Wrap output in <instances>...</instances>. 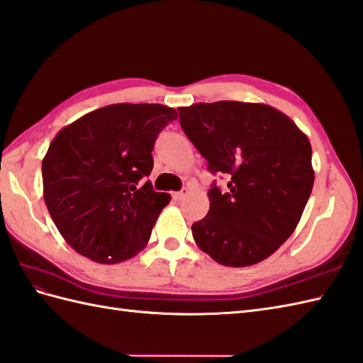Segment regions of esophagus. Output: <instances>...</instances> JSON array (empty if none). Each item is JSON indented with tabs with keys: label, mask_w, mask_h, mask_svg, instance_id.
<instances>
[{
	"label": "esophagus",
	"mask_w": 363,
	"mask_h": 363,
	"mask_svg": "<svg viewBox=\"0 0 363 363\" xmlns=\"http://www.w3.org/2000/svg\"><path fill=\"white\" fill-rule=\"evenodd\" d=\"M187 193H189L187 189H182L181 191H176L174 195H173V198H174V201H182L185 196H187Z\"/></svg>",
	"instance_id": "34e87169"
}]
</instances>
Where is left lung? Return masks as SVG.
<instances>
[{"instance_id":"left-lung-1","label":"left lung","mask_w":363,"mask_h":363,"mask_svg":"<svg viewBox=\"0 0 363 363\" xmlns=\"http://www.w3.org/2000/svg\"><path fill=\"white\" fill-rule=\"evenodd\" d=\"M178 111L208 170L230 178L227 190L212 185L207 216L191 225L198 247L230 267L271 257L296 230L313 191L308 136L264 104L221 100Z\"/></svg>"}]
</instances>
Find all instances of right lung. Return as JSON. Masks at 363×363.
Returning <instances> with one entry per match:
<instances>
[{"label":"right lung","mask_w":363,"mask_h":363,"mask_svg":"<svg viewBox=\"0 0 363 363\" xmlns=\"http://www.w3.org/2000/svg\"><path fill=\"white\" fill-rule=\"evenodd\" d=\"M176 117V109L159 104H116L57 133L41 164L43 196L75 252L114 264L147 246L172 196L142 178L153 170L159 133Z\"/></svg>","instance_id":"add662e5"}]
</instances>
